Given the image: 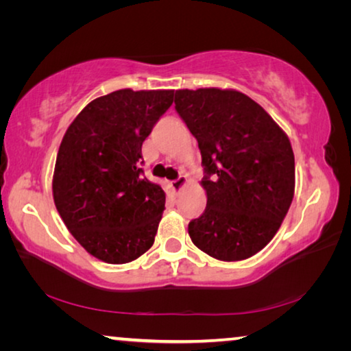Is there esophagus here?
Returning <instances> with one entry per match:
<instances>
[{
	"label": "esophagus",
	"mask_w": 351,
	"mask_h": 351,
	"mask_svg": "<svg viewBox=\"0 0 351 351\" xmlns=\"http://www.w3.org/2000/svg\"><path fill=\"white\" fill-rule=\"evenodd\" d=\"M186 184H187V178L186 176H180V178H178V180L171 181V189H173L175 192H181L182 187L186 186Z\"/></svg>",
	"instance_id": "obj_1"
}]
</instances>
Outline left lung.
Here are the masks:
<instances>
[{
    "mask_svg": "<svg viewBox=\"0 0 351 351\" xmlns=\"http://www.w3.org/2000/svg\"><path fill=\"white\" fill-rule=\"evenodd\" d=\"M175 108L198 141L207 204L189 223L193 245L240 261L274 239L294 197V153L287 133L246 94L178 90Z\"/></svg>",
    "mask_w": 351,
    "mask_h": 351,
    "instance_id": "8db88e82",
    "label": "left lung"
}]
</instances>
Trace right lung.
Listing matches in <instances>:
<instances>
[{
	"mask_svg": "<svg viewBox=\"0 0 351 351\" xmlns=\"http://www.w3.org/2000/svg\"><path fill=\"white\" fill-rule=\"evenodd\" d=\"M173 96L112 91L88 104L63 136L52 197L74 239L105 263H130L153 246L165 192L142 176L141 150Z\"/></svg>",
	"mask_w": 351,
	"mask_h": 351,
	"instance_id": "add662e5",
	"label": "right lung"
}]
</instances>
